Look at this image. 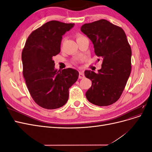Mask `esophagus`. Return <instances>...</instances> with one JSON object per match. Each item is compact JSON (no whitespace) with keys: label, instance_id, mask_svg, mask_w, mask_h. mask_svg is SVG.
Wrapping results in <instances>:
<instances>
[{"label":"esophagus","instance_id":"34e87169","mask_svg":"<svg viewBox=\"0 0 152 152\" xmlns=\"http://www.w3.org/2000/svg\"><path fill=\"white\" fill-rule=\"evenodd\" d=\"M84 77V74L83 72H79V79H83Z\"/></svg>","mask_w":152,"mask_h":152}]
</instances>
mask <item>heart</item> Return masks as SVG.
<instances>
[{
  "label": "heart",
  "mask_w": 152,
  "mask_h": 152,
  "mask_svg": "<svg viewBox=\"0 0 152 152\" xmlns=\"http://www.w3.org/2000/svg\"><path fill=\"white\" fill-rule=\"evenodd\" d=\"M81 37H82L81 35H77V40H78V39L81 38Z\"/></svg>",
  "instance_id": "heart-1"
}]
</instances>
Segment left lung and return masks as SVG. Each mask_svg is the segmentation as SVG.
<instances>
[{
    "label": "left lung",
    "mask_w": 152,
    "mask_h": 152,
    "mask_svg": "<svg viewBox=\"0 0 152 152\" xmlns=\"http://www.w3.org/2000/svg\"><path fill=\"white\" fill-rule=\"evenodd\" d=\"M82 32L93 42L96 55L102 59V68L96 73L86 70L92 81L86 96L91 103L108 106L120 98L131 71V48L121 27L106 20L81 26Z\"/></svg>",
    "instance_id": "obj_1"
}]
</instances>
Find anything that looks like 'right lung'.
Listing matches in <instances>:
<instances>
[{
	"instance_id": "add662e5",
	"label": "right lung",
	"mask_w": 152,
	"mask_h": 152,
	"mask_svg": "<svg viewBox=\"0 0 152 152\" xmlns=\"http://www.w3.org/2000/svg\"><path fill=\"white\" fill-rule=\"evenodd\" d=\"M74 23L50 21L29 35L23 49V74L31 96L40 107L59 108L68 99L70 87L79 72L73 68L57 70L53 57L60 53L62 36Z\"/></svg>"
}]
</instances>
